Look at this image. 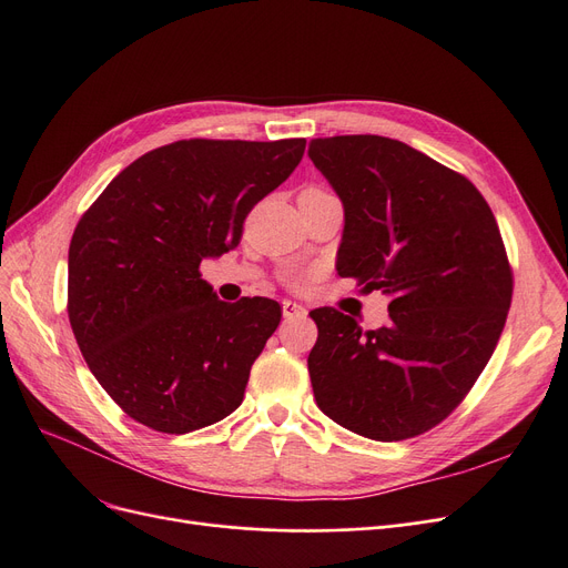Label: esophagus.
<instances>
[{
	"instance_id": "1",
	"label": "esophagus",
	"mask_w": 568,
	"mask_h": 568,
	"mask_svg": "<svg viewBox=\"0 0 568 568\" xmlns=\"http://www.w3.org/2000/svg\"><path fill=\"white\" fill-rule=\"evenodd\" d=\"M282 313H284V317H305L307 311L294 301H282Z\"/></svg>"
}]
</instances>
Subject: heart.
Listing matches in <instances>:
<instances>
[{
    "label": "heart",
    "instance_id": "b5f03b06",
    "mask_svg": "<svg viewBox=\"0 0 568 568\" xmlns=\"http://www.w3.org/2000/svg\"><path fill=\"white\" fill-rule=\"evenodd\" d=\"M294 284H296V286H303V277H296V280H294Z\"/></svg>",
    "mask_w": 568,
    "mask_h": 568
}]
</instances>
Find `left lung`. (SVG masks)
<instances>
[{
  "instance_id": "8db88e82",
  "label": "left lung",
  "mask_w": 568,
  "mask_h": 568,
  "mask_svg": "<svg viewBox=\"0 0 568 568\" xmlns=\"http://www.w3.org/2000/svg\"><path fill=\"white\" fill-rule=\"evenodd\" d=\"M307 156L343 203L338 274L390 296L388 322L369 332L334 307L311 313L317 407L372 440L415 438L462 403L500 341V230L467 178L398 140L320 136Z\"/></svg>"
}]
</instances>
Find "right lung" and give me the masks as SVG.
<instances>
[{
    "instance_id": "add662e5",
    "label": "right lung",
    "mask_w": 568,
    "mask_h": 568,
    "mask_svg": "<svg viewBox=\"0 0 568 568\" xmlns=\"http://www.w3.org/2000/svg\"><path fill=\"white\" fill-rule=\"evenodd\" d=\"M303 151L305 140L173 142L130 163L80 217L68 320L90 372L134 422L189 434L242 405L282 307L220 301L199 265L239 246L253 205Z\"/></svg>"
}]
</instances>
